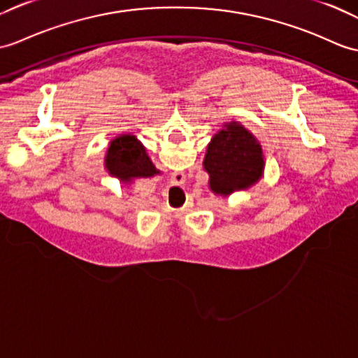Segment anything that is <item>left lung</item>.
<instances>
[{"label": "left lung", "instance_id": "left-lung-1", "mask_svg": "<svg viewBox=\"0 0 358 358\" xmlns=\"http://www.w3.org/2000/svg\"><path fill=\"white\" fill-rule=\"evenodd\" d=\"M204 169L209 172V185L215 194L229 195L245 189L262 176L261 145L236 122L226 124L207 146Z\"/></svg>", "mask_w": 358, "mask_h": 358}]
</instances>
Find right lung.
Returning <instances> with one entry per match:
<instances>
[{
	"mask_svg": "<svg viewBox=\"0 0 358 358\" xmlns=\"http://www.w3.org/2000/svg\"><path fill=\"white\" fill-rule=\"evenodd\" d=\"M106 169L120 181L138 177H152L159 173L146 155L145 148L134 136L123 134L114 138L106 154Z\"/></svg>",
	"mask_w": 358,
	"mask_h": 358,
	"instance_id": "obj_1",
	"label": "right lung"
}]
</instances>
